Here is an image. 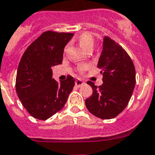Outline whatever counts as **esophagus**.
I'll use <instances>...</instances> for the list:
<instances>
[{"label": "esophagus", "mask_w": 155, "mask_h": 155, "mask_svg": "<svg viewBox=\"0 0 155 155\" xmlns=\"http://www.w3.org/2000/svg\"><path fill=\"white\" fill-rule=\"evenodd\" d=\"M84 84H85V82H84L82 80H81V79H76V80H75V85H76L78 87H80V86H83Z\"/></svg>", "instance_id": "34e87169"}]
</instances>
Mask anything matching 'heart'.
I'll return each mask as SVG.
<instances>
[{"instance_id":"obj_1","label":"heart","mask_w":155,"mask_h":155,"mask_svg":"<svg viewBox=\"0 0 155 155\" xmlns=\"http://www.w3.org/2000/svg\"><path fill=\"white\" fill-rule=\"evenodd\" d=\"M78 43L80 46L84 48L86 51H91V49L93 48L94 44V40L93 36L91 35L88 32H85L78 37ZM90 68V65L87 64H80L78 68L79 72H84L86 69Z\"/></svg>"}]
</instances>
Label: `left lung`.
<instances>
[{"label":"left lung","mask_w":155,"mask_h":155,"mask_svg":"<svg viewBox=\"0 0 155 155\" xmlns=\"http://www.w3.org/2000/svg\"><path fill=\"white\" fill-rule=\"evenodd\" d=\"M103 74L102 86L87 81L93 93L86 99L88 111L100 119L115 118L129 104L136 84L134 62L122 47L107 36L104 37V48L98 62Z\"/></svg>","instance_id":"obj_1"}]
</instances>
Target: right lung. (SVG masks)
<instances>
[{
  "label": "right lung",
  "mask_w": 155,
  "mask_h": 155,
  "mask_svg": "<svg viewBox=\"0 0 155 155\" xmlns=\"http://www.w3.org/2000/svg\"><path fill=\"white\" fill-rule=\"evenodd\" d=\"M73 33H42L24 51L17 70L16 91L29 114L45 120L63 108L75 80L68 75L60 83L52 78L51 67L62 63L65 45Z\"/></svg>",
  "instance_id": "right-lung-1"
}]
</instances>
